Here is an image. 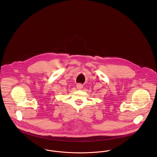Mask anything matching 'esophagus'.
<instances>
[{
  "label": "esophagus",
  "instance_id": "obj_1",
  "mask_svg": "<svg viewBox=\"0 0 157 157\" xmlns=\"http://www.w3.org/2000/svg\"><path fill=\"white\" fill-rule=\"evenodd\" d=\"M77 88L78 90H81L83 88V85H82V84H78V85H77Z\"/></svg>",
  "mask_w": 157,
  "mask_h": 157
}]
</instances>
